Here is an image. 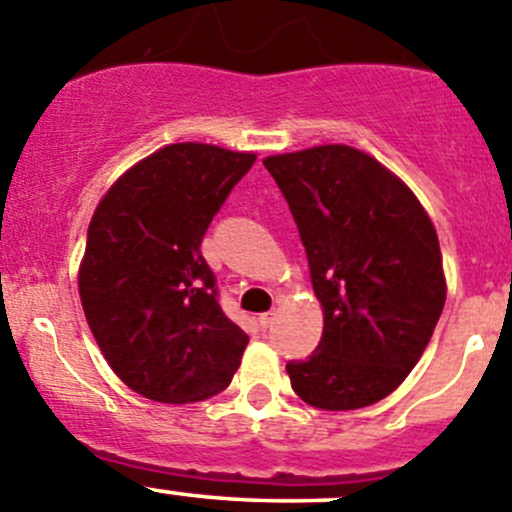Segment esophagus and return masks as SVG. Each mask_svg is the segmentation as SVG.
<instances>
[{"label": "esophagus", "instance_id": "1", "mask_svg": "<svg viewBox=\"0 0 512 512\" xmlns=\"http://www.w3.org/2000/svg\"><path fill=\"white\" fill-rule=\"evenodd\" d=\"M272 322H275V312H265V314H260V327H262V329L272 327Z\"/></svg>", "mask_w": 512, "mask_h": 512}]
</instances>
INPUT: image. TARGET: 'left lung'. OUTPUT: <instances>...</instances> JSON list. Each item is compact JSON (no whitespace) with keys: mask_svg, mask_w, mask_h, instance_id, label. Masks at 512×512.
<instances>
[{"mask_svg":"<svg viewBox=\"0 0 512 512\" xmlns=\"http://www.w3.org/2000/svg\"><path fill=\"white\" fill-rule=\"evenodd\" d=\"M324 312L317 352L289 361L304 404L354 411L386 399L426 352L446 304L436 227L414 190L359 148L267 156Z\"/></svg>","mask_w":512,"mask_h":512,"instance_id":"8db88e82","label":"left lung"}]
</instances>
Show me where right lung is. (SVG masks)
Returning <instances> with one entry per match:
<instances>
[{"instance_id": "right-lung-1", "label": "right lung", "mask_w": 512, "mask_h": 512, "mask_svg": "<svg viewBox=\"0 0 512 512\" xmlns=\"http://www.w3.org/2000/svg\"><path fill=\"white\" fill-rule=\"evenodd\" d=\"M213 143H170L96 205L79 265L86 322L113 374L160 404L230 386L247 337L225 317L200 255L210 220L255 163Z\"/></svg>"}]
</instances>
